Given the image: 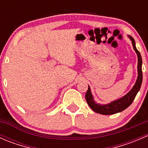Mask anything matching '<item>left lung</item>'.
I'll list each match as a JSON object with an SVG mask.
<instances>
[{
	"label": "left lung",
	"instance_id": "8db88e82",
	"mask_svg": "<svg viewBox=\"0 0 148 148\" xmlns=\"http://www.w3.org/2000/svg\"><path fill=\"white\" fill-rule=\"evenodd\" d=\"M127 36L132 41L133 49L136 52L137 56H138V78H137L135 85L132 86L131 90L128 93H127L125 96L105 104H99V103L95 102L92 92H91L90 87H89V86H88V90L86 92V95H85V99H86V102H87L89 107L95 112L101 114H104V115H109V114H114L123 111L132 104L135 99V97H136L137 94L140 90V87H141L142 82H143V71H142L143 61H142L141 55H140V53L138 51L136 46H135V39L131 36Z\"/></svg>",
	"mask_w": 148,
	"mask_h": 148
}]
</instances>
